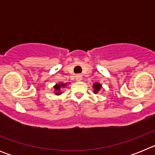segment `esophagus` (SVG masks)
Segmentation results:
<instances>
[{"label":"esophagus","mask_w":155,"mask_h":155,"mask_svg":"<svg viewBox=\"0 0 155 155\" xmlns=\"http://www.w3.org/2000/svg\"><path fill=\"white\" fill-rule=\"evenodd\" d=\"M76 80L77 81H81L82 80V76L81 74H78V75H76Z\"/></svg>","instance_id":"esophagus-1"}]
</instances>
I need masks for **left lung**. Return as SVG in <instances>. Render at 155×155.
Returning <instances> with one entry per match:
<instances>
[{
    "label": "left lung",
    "instance_id": "8db88e82",
    "mask_svg": "<svg viewBox=\"0 0 155 155\" xmlns=\"http://www.w3.org/2000/svg\"><path fill=\"white\" fill-rule=\"evenodd\" d=\"M101 87H102V86H101V84H99L98 83H95V84L93 85V87L94 88V93H95V94H96V93L98 92V91H99L100 89H101Z\"/></svg>",
    "mask_w": 155,
    "mask_h": 155
}]
</instances>
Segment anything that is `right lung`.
<instances>
[{"instance_id":"obj_1","label":"right lung","mask_w":155,"mask_h":155,"mask_svg":"<svg viewBox=\"0 0 155 155\" xmlns=\"http://www.w3.org/2000/svg\"><path fill=\"white\" fill-rule=\"evenodd\" d=\"M65 85V84H56L55 86H54V88H55V90L56 91H60V89H61V87H64V86ZM61 94V92H57V94Z\"/></svg>"}]
</instances>
